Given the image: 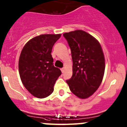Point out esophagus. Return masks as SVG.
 <instances>
[{"label": "esophagus", "instance_id": "1", "mask_svg": "<svg viewBox=\"0 0 127 127\" xmlns=\"http://www.w3.org/2000/svg\"><path fill=\"white\" fill-rule=\"evenodd\" d=\"M61 71H62V73H64V68H61Z\"/></svg>", "mask_w": 127, "mask_h": 127}]
</instances>
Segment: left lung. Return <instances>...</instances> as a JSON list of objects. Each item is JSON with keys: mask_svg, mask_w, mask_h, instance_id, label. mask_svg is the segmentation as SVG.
<instances>
[{"mask_svg": "<svg viewBox=\"0 0 127 127\" xmlns=\"http://www.w3.org/2000/svg\"><path fill=\"white\" fill-rule=\"evenodd\" d=\"M73 60V75L66 82L69 90L80 99H86L101 84L105 71V59L99 42L82 30L63 34Z\"/></svg>", "mask_w": 127, "mask_h": 127, "instance_id": "1", "label": "left lung"}]
</instances>
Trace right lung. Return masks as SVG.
Returning a JSON list of instances; mask_svg holds the SVG:
<instances>
[{
  "label": "right lung",
  "mask_w": 127,
  "mask_h": 127,
  "mask_svg": "<svg viewBox=\"0 0 127 127\" xmlns=\"http://www.w3.org/2000/svg\"><path fill=\"white\" fill-rule=\"evenodd\" d=\"M61 34H42L29 40L22 50L19 71L23 85L31 95L42 99L50 96L62 73L53 65L51 51Z\"/></svg>",
  "instance_id": "1"
}]
</instances>
